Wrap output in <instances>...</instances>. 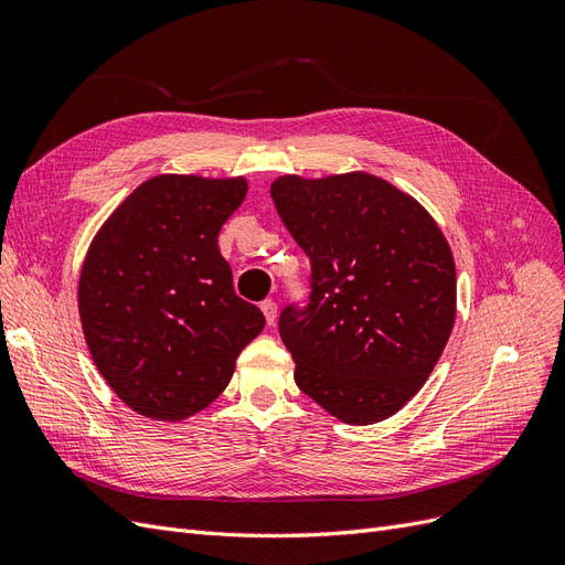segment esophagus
<instances>
[{"mask_svg": "<svg viewBox=\"0 0 565 565\" xmlns=\"http://www.w3.org/2000/svg\"><path fill=\"white\" fill-rule=\"evenodd\" d=\"M262 311H264V316H266V322H268V324L276 322V313H278V306H276V301H273V299H264V301H262Z\"/></svg>", "mask_w": 565, "mask_h": 565, "instance_id": "1", "label": "esophagus"}]
</instances>
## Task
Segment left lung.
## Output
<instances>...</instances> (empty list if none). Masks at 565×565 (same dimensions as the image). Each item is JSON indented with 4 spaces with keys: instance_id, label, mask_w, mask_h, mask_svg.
Masks as SVG:
<instances>
[{
    "instance_id": "8db88e82",
    "label": "left lung",
    "mask_w": 565,
    "mask_h": 565,
    "mask_svg": "<svg viewBox=\"0 0 565 565\" xmlns=\"http://www.w3.org/2000/svg\"><path fill=\"white\" fill-rule=\"evenodd\" d=\"M270 198L311 262L309 301L278 320L297 386L347 424L396 415L455 324L446 237L419 202L363 172L280 177Z\"/></svg>"
}]
</instances>
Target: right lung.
Instances as JSON below:
<instances>
[{
	"label": "right lung",
	"mask_w": 565,
	"mask_h": 565,
	"mask_svg": "<svg viewBox=\"0 0 565 565\" xmlns=\"http://www.w3.org/2000/svg\"><path fill=\"white\" fill-rule=\"evenodd\" d=\"M245 179L164 174L141 183L98 231L79 276V318L98 372L160 422L207 407L266 318L235 295L218 231Z\"/></svg>",
	"instance_id": "right-lung-1"
}]
</instances>
